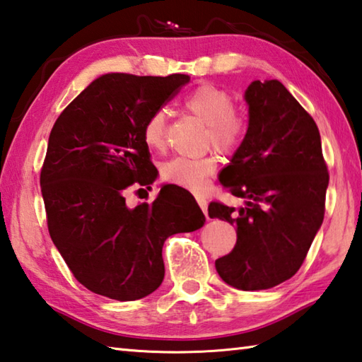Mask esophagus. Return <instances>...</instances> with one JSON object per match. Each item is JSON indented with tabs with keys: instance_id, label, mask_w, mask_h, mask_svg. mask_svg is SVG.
<instances>
[{
	"instance_id": "34e87169",
	"label": "esophagus",
	"mask_w": 362,
	"mask_h": 362,
	"mask_svg": "<svg viewBox=\"0 0 362 362\" xmlns=\"http://www.w3.org/2000/svg\"><path fill=\"white\" fill-rule=\"evenodd\" d=\"M195 200H197V203H199V206L202 208L203 214L208 217V202H206V199H204V197H202V195H197Z\"/></svg>"
}]
</instances>
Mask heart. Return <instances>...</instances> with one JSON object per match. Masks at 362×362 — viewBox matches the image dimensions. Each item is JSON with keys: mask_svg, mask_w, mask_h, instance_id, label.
Here are the masks:
<instances>
[{"mask_svg": "<svg viewBox=\"0 0 362 362\" xmlns=\"http://www.w3.org/2000/svg\"><path fill=\"white\" fill-rule=\"evenodd\" d=\"M182 105L197 118L208 124L206 140L217 151L230 154L236 151L247 134V118L236 110L231 94L221 86L203 83L187 93ZM165 112L158 110L143 126V140L149 148L160 149L165 145ZM214 156L202 158H175L162 165V178L182 189L200 192L204 184L216 173Z\"/></svg>", "mask_w": 362, "mask_h": 362, "instance_id": "b5f03b06", "label": "heart"}]
</instances>
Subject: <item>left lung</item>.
Returning a JSON list of instances; mask_svg holds the SVG:
<instances>
[{"mask_svg": "<svg viewBox=\"0 0 362 362\" xmlns=\"http://www.w3.org/2000/svg\"><path fill=\"white\" fill-rule=\"evenodd\" d=\"M244 98L247 134L219 180L245 206L211 202L208 214L236 227L217 272L249 291L276 287L301 268L322 227L329 173L315 121L281 81H252Z\"/></svg>", "mask_w": 362, "mask_h": 362, "instance_id": "8db88e82", "label": "left lung"}]
</instances>
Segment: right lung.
<instances>
[{
	"label": "right lung",
	"instance_id": "right-lung-1",
	"mask_svg": "<svg viewBox=\"0 0 362 362\" xmlns=\"http://www.w3.org/2000/svg\"><path fill=\"white\" fill-rule=\"evenodd\" d=\"M189 80L105 74L52 129L40 170L47 227L74 277L96 295L148 296L165 274L167 238L203 227L200 206L178 186L167 184L153 203L132 209L124 199L127 187L149 189L156 180L143 126Z\"/></svg>",
	"mask_w": 362,
	"mask_h": 362
}]
</instances>
